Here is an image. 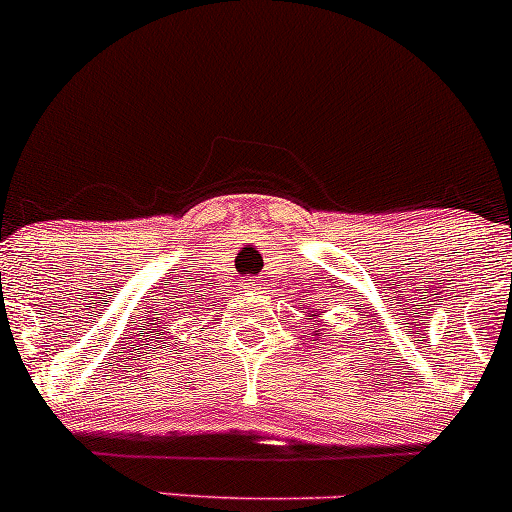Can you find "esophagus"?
Returning a JSON list of instances; mask_svg holds the SVG:
<instances>
[{
  "label": "esophagus",
  "mask_w": 512,
  "mask_h": 512,
  "mask_svg": "<svg viewBox=\"0 0 512 512\" xmlns=\"http://www.w3.org/2000/svg\"><path fill=\"white\" fill-rule=\"evenodd\" d=\"M244 288L246 290H261V283H258V280H251V283H246Z\"/></svg>",
  "instance_id": "1"
}]
</instances>
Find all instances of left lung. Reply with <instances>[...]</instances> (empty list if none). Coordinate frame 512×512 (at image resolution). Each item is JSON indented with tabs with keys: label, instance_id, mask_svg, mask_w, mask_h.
Returning a JSON list of instances; mask_svg holds the SVG:
<instances>
[{
	"label": "left lung",
	"instance_id": "obj_1",
	"mask_svg": "<svg viewBox=\"0 0 512 512\" xmlns=\"http://www.w3.org/2000/svg\"><path fill=\"white\" fill-rule=\"evenodd\" d=\"M322 327H324V324H322ZM315 337H317V339L322 337V332H320V329H315ZM312 342H315V339H312Z\"/></svg>",
	"mask_w": 512,
	"mask_h": 512
}]
</instances>
